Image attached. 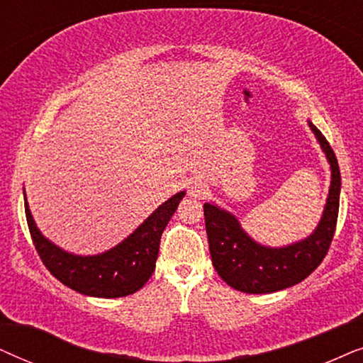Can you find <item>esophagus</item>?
Wrapping results in <instances>:
<instances>
[{"mask_svg": "<svg viewBox=\"0 0 363 363\" xmlns=\"http://www.w3.org/2000/svg\"><path fill=\"white\" fill-rule=\"evenodd\" d=\"M189 194L192 197H201L206 194V184L201 181V179H196V181L191 182L189 186Z\"/></svg>", "mask_w": 363, "mask_h": 363, "instance_id": "34e87169", "label": "esophagus"}]
</instances>
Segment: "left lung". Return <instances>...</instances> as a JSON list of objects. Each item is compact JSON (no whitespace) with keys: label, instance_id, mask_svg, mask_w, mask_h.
<instances>
[{"label":"left lung","instance_id":"8db88e82","mask_svg":"<svg viewBox=\"0 0 363 363\" xmlns=\"http://www.w3.org/2000/svg\"><path fill=\"white\" fill-rule=\"evenodd\" d=\"M330 164L332 181L322 219L306 239L286 247H267L247 235L238 217L211 202L204 204L212 265L222 280L245 294H272L302 282L328 252L335 234L340 201V169L323 134L308 121Z\"/></svg>","mask_w":363,"mask_h":363}]
</instances>
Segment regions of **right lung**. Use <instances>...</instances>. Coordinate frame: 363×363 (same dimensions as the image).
<instances>
[{
    "label": "right lung",
    "mask_w": 363,
    "mask_h": 363,
    "mask_svg": "<svg viewBox=\"0 0 363 363\" xmlns=\"http://www.w3.org/2000/svg\"><path fill=\"white\" fill-rule=\"evenodd\" d=\"M186 192L181 191L157 207L129 238L98 255L66 252L36 227L24 194V212L33 244L46 269L72 291L89 297L116 298L138 292L156 269L159 242Z\"/></svg>",
    "instance_id": "right-lung-1"
}]
</instances>
